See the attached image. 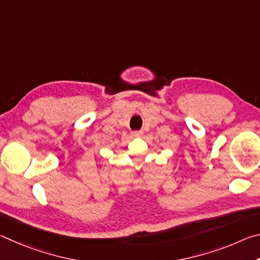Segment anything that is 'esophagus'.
Returning <instances> with one entry per match:
<instances>
[{
    "instance_id": "esophagus-1",
    "label": "esophagus",
    "mask_w": 260,
    "mask_h": 260,
    "mask_svg": "<svg viewBox=\"0 0 260 260\" xmlns=\"http://www.w3.org/2000/svg\"><path fill=\"white\" fill-rule=\"evenodd\" d=\"M143 132L142 131H134L132 132V136H134V138H139V136H142Z\"/></svg>"
}]
</instances>
